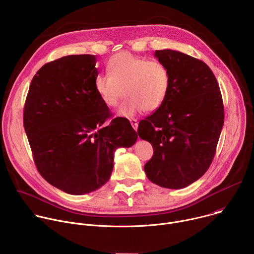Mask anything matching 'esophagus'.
I'll return each mask as SVG.
<instances>
[{"label": "esophagus", "mask_w": 254, "mask_h": 254, "mask_svg": "<svg viewBox=\"0 0 254 254\" xmlns=\"http://www.w3.org/2000/svg\"><path fill=\"white\" fill-rule=\"evenodd\" d=\"M129 122H130V125L132 126L133 129H134V130H136V129H137V126H138V122H137V120H135V119H129Z\"/></svg>", "instance_id": "1"}]
</instances>
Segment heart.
<instances>
[{
	"label": "heart",
	"mask_w": 254,
	"mask_h": 254,
	"mask_svg": "<svg viewBox=\"0 0 254 254\" xmlns=\"http://www.w3.org/2000/svg\"><path fill=\"white\" fill-rule=\"evenodd\" d=\"M107 73L98 74L94 89L107 107H115L127 97L118 115L130 118L146 111L155 112L165 103L170 90V72L159 60H148L129 52H120L106 64Z\"/></svg>",
	"instance_id": "heart-1"
}]
</instances>
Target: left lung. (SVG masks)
<instances>
[{
  "label": "left lung",
  "mask_w": 254,
  "mask_h": 254,
  "mask_svg": "<svg viewBox=\"0 0 254 254\" xmlns=\"http://www.w3.org/2000/svg\"><path fill=\"white\" fill-rule=\"evenodd\" d=\"M170 72L165 103L139 122L137 133L152 143L154 155L143 169L151 182L182 189L210 167L224 124L218 82L209 66L182 52L156 50Z\"/></svg>",
  "instance_id": "8db88e82"
}]
</instances>
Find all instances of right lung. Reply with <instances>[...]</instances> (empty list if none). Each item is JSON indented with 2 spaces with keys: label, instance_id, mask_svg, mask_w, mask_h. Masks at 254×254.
<instances>
[{
  "label": "right lung",
  "instance_id": "obj_1",
  "mask_svg": "<svg viewBox=\"0 0 254 254\" xmlns=\"http://www.w3.org/2000/svg\"><path fill=\"white\" fill-rule=\"evenodd\" d=\"M94 55H68L43 65L33 77L24 106V128L36 167L52 186L83 195L103 186L114 154L137 133L127 119H114L94 89Z\"/></svg>",
  "mask_w": 254,
  "mask_h": 254
}]
</instances>
